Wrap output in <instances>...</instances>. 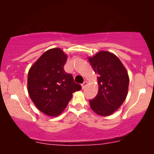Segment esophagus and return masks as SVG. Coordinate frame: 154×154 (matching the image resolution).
<instances>
[{"mask_svg": "<svg viewBox=\"0 0 154 154\" xmlns=\"http://www.w3.org/2000/svg\"><path fill=\"white\" fill-rule=\"evenodd\" d=\"M87 84H88V82H86V81H85V82H84L82 83V85H81V86H82V89H84V88L86 87V85H87Z\"/></svg>", "mask_w": 154, "mask_h": 154, "instance_id": "1", "label": "esophagus"}]
</instances>
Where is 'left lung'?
I'll return each instance as SVG.
<instances>
[{
  "instance_id": "8db88e82",
  "label": "left lung",
  "mask_w": 154,
  "mask_h": 154,
  "mask_svg": "<svg viewBox=\"0 0 154 154\" xmlns=\"http://www.w3.org/2000/svg\"><path fill=\"white\" fill-rule=\"evenodd\" d=\"M97 75L98 94L90 100L95 114L101 116L111 115L119 109L128 93L129 75L126 68L115 54L101 51L88 58Z\"/></svg>"
}]
</instances>
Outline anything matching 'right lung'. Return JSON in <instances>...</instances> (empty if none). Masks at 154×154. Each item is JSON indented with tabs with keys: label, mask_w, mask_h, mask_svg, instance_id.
I'll return each mask as SVG.
<instances>
[{
	"label": "right lung",
	"mask_w": 154,
	"mask_h": 154,
	"mask_svg": "<svg viewBox=\"0 0 154 154\" xmlns=\"http://www.w3.org/2000/svg\"><path fill=\"white\" fill-rule=\"evenodd\" d=\"M67 55L59 48L49 49L29 69L27 91L35 106L49 116H58L66 109L72 93L81 90L71 74L63 70Z\"/></svg>",
	"instance_id": "1"
}]
</instances>
